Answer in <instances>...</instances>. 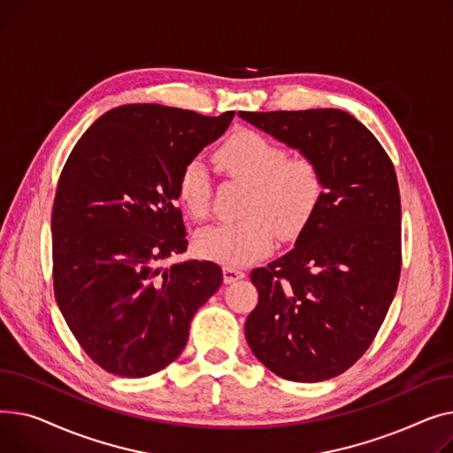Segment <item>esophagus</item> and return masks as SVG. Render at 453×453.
Listing matches in <instances>:
<instances>
[{
    "label": "esophagus",
    "instance_id": "34e87169",
    "mask_svg": "<svg viewBox=\"0 0 453 453\" xmlns=\"http://www.w3.org/2000/svg\"><path fill=\"white\" fill-rule=\"evenodd\" d=\"M245 278V273L239 271V269H234V267H223V280L225 283H234L237 280Z\"/></svg>",
    "mask_w": 453,
    "mask_h": 453
}]
</instances>
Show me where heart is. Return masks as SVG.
Listing matches in <instances>:
<instances>
[{
  "label": "heart",
  "instance_id": "b5f03b06",
  "mask_svg": "<svg viewBox=\"0 0 453 453\" xmlns=\"http://www.w3.org/2000/svg\"><path fill=\"white\" fill-rule=\"evenodd\" d=\"M218 166L250 186L242 221L206 226L196 239L199 256L243 267L276 243V232L296 237L311 221L324 196V175L309 155H290L254 129H237L216 151ZM177 197L190 216L201 219L210 206L206 166L194 158L177 179Z\"/></svg>",
  "mask_w": 453,
  "mask_h": 453
}]
</instances>
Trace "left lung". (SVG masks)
<instances>
[{"label": "left lung", "mask_w": 453, "mask_h": 453, "mask_svg": "<svg viewBox=\"0 0 453 453\" xmlns=\"http://www.w3.org/2000/svg\"><path fill=\"white\" fill-rule=\"evenodd\" d=\"M243 120L312 157L324 196L296 245L254 269L257 305L245 336L256 358L295 382L349 369L377 336L401 276V194L391 158L340 110L239 111Z\"/></svg>", "instance_id": "obj_1"}]
</instances>
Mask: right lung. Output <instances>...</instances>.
Instances as JSON below:
<instances>
[{
	"label": "right lung",
	"instance_id": "add662e5",
	"mask_svg": "<svg viewBox=\"0 0 453 453\" xmlns=\"http://www.w3.org/2000/svg\"><path fill=\"white\" fill-rule=\"evenodd\" d=\"M232 119L126 104L67 158L50 218L55 296L82 349L113 375L141 379L173 362L194 314L223 283L211 261H161L188 247L179 173Z\"/></svg>",
	"mask_w": 453,
	"mask_h": 453
}]
</instances>
